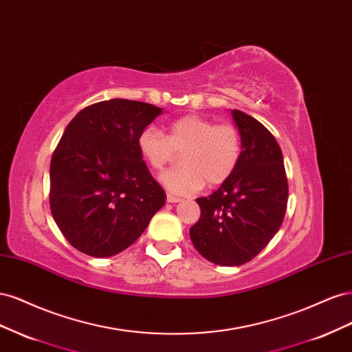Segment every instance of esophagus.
I'll use <instances>...</instances> for the list:
<instances>
[{
    "label": "esophagus",
    "instance_id": "obj_1",
    "mask_svg": "<svg viewBox=\"0 0 352 352\" xmlns=\"http://www.w3.org/2000/svg\"><path fill=\"white\" fill-rule=\"evenodd\" d=\"M167 201H168V202H179V201H182V198L176 197V195H173V194H167Z\"/></svg>",
    "mask_w": 352,
    "mask_h": 352
}]
</instances>
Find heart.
I'll list each match as a JSON object with an SVG mask.
<instances>
[{"label": "heart", "instance_id": "obj_1", "mask_svg": "<svg viewBox=\"0 0 352 352\" xmlns=\"http://www.w3.org/2000/svg\"><path fill=\"white\" fill-rule=\"evenodd\" d=\"M138 150L153 170H163L180 154V167L167 170L160 180L177 195L195 194L207 184L219 186L235 173L242 157V136L232 123H216L199 114L170 122L167 136L154 126L138 135Z\"/></svg>", "mask_w": 352, "mask_h": 352}]
</instances>
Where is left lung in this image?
<instances>
[{"label":"left lung","instance_id":"1","mask_svg":"<svg viewBox=\"0 0 352 352\" xmlns=\"http://www.w3.org/2000/svg\"><path fill=\"white\" fill-rule=\"evenodd\" d=\"M242 136L241 162L225 184L197 198L201 217L189 235L197 251L220 265H241L258 255L279 230L287 204L282 150L254 117L232 111Z\"/></svg>","mask_w":352,"mask_h":352}]
</instances>
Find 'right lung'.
Here are the masks:
<instances>
[{"instance_id":"right-lung-1","label":"right lung","mask_w":352,"mask_h":352,"mask_svg":"<svg viewBox=\"0 0 352 352\" xmlns=\"http://www.w3.org/2000/svg\"><path fill=\"white\" fill-rule=\"evenodd\" d=\"M162 113L114 98L73 117L50 166V208L72 247L110 257L142 235L166 192L138 150V135Z\"/></svg>"}]
</instances>
